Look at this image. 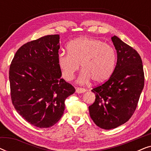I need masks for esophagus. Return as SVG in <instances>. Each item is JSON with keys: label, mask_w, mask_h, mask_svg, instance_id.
Wrapping results in <instances>:
<instances>
[{"label": "esophagus", "mask_w": 151, "mask_h": 151, "mask_svg": "<svg viewBox=\"0 0 151 151\" xmlns=\"http://www.w3.org/2000/svg\"><path fill=\"white\" fill-rule=\"evenodd\" d=\"M85 91H86V89L83 88L77 87L76 89V92L77 93H84Z\"/></svg>", "instance_id": "obj_1"}]
</instances>
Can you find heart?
<instances>
[{
    "instance_id": "heart-1",
    "label": "heart",
    "mask_w": 151,
    "mask_h": 151,
    "mask_svg": "<svg viewBox=\"0 0 151 151\" xmlns=\"http://www.w3.org/2000/svg\"><path fill=\"white\" fill-rule=\"evenodd\" d=\"M68 53H60L58 63L62 76L67 81L73 79L80 64L82 71L78 82L85 84L91 79L96 83L106 80L115 67V53L113 48L94 38H77L67 45Z\"/></svg>"
}]
</instances>
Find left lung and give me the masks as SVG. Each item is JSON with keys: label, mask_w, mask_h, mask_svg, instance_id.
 Returning a JSON list of instances; mask_svg holds the SVG:
<instances>
[{"label": "left lung", "mask_w": 151, "mask_h": 151, "mask_svg": "<svg viewBox=\"0 0 151 151\" xmlns=\"http://www.w3.org/2000/svg\"><path fill=\"white\" fill-rule=\"evenodd\" d=\"M111 40L117 51L116 66L106 82L91 90L96 100L88 106L94 123L106 130L117 128L131 118L144 86L139 53L116 36Z\"/></svg>", "instance_id": "8db88e82"}]
</instances>
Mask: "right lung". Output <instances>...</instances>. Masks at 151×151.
Masks as SVG:
<instances>
[{
	"label": "right lung",
	"mask_w": 151,
	"mask_h": 151,
	"mask_svg": "<svg viewBox=\"0 0 151 151\" xmlns=\"http://www.w3.org/2000/svg\"><path fill=\"white\" fill-rule=\"evenodd\" d=\"M59 42L55 34L27 42L16 51L9 67L12 104L27 122L38 128L56 124L64 113L66 98L76 91L60 78Z\"/></svg>",
	"instance_id": "obj_1"
}]
</instances>
